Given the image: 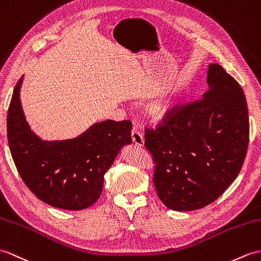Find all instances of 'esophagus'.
Returning <instances> with one entry per match:
<instances>
[{
    "instance_id": "1",
    "label": "esophagus",
    "mask_w": 261,
    "mask_h": 261,
    "mask_svg": "<svg viewBox=\"0 0 261 261\" xmlns=\"http://www.w3.org/2000/svg\"><path fill=\"white\" fill-rule=\"evenodd\" d=\"M132 139L136 146H144L145 141H144L143 134L139 130H137L136 128H134L132 132Z\"/></svg>"
}]
</instances>
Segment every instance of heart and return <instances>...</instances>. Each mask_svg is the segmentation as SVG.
I'll list each match as a JSON object with an SVG mask.
<instances>
[{
	"mask_svg": "<svg viewBox=\"0 0 261 261\" xmlns=\"http://www.w3.org/2000/svg\"><path fill=\"white\" fill-rule=\"evenodd\" d=\"M173 106V101L169 98H160L151 101L146 107V115L152 122H160V120L166 117Z\"/></svg>",
	"mask_w": 261,
	"mask_h": 261,
	"instance_id": "obj_1",
	"label": "heart"
}]
</instances>
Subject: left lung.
Listing matches in <instances>:
<instances>
[{
    "label": "left lung",
    "mask_w": 261,
    "mask_h": 261,
    "mask_svg": "<svg viewBox=\"0 0 261 261\" xmlns=\"http://www.w3.org/2000/svg\"><path fill=\"white\" fill-rule=\"evenodd\" d=\"M208 91L176 106L145 146L155 162L152 182L163 204L176 212L212 204L237 178L249 142L243 88L219 64H209Z\"/></svg>",
    "instance_id": "8db88e82"
}]
</instances>
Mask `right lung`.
Here are the masks:
<instances>
[{"label":"right lung","instance_id":"1","mask_svg":"<svg viewBox=\"0 0 261 261\" xmlns=\"http://www.w3.org/2000/svg\"><path fill=\"white\" fill-rule=\"evenodd\" d=\"M15 85L8 112V141L18 174L42 201L67 211L92 206L103 192L104 175L118 152L132 143V123L107 119L80 136L43 141L31 129Z\"/></svg>","mask_w":261,"mask_h":261}]
</instances>
